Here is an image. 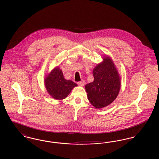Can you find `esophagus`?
I'll list each match as a JSON object with an SVG mask.
<instances>
[{"label":"esophagus","mask_w":159,"mask_h":159,"mask_svg":"<svg viewBox=\"0 0 159 159\" xmlns=\"http://www.w3.org/2000/svg\"><path fill=\"white\" fill-rule=\"evenodd\" d=\"M78 85H80V87H83L84 85V84H85V81H84V80H81V81H80V82H78Z\"/></svg>","instance_id":"34e87169"}]
</instances>
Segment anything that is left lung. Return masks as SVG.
<instances>
[{"mask_svg": "<svg viewBox=\"0 0 159 159\" xmlns=\"http://www.w3.org/2000/svg\"><path fill=\"white\" fill-rule=\"evenodd\" d=\"M94 81L85 86L89 102L95 108H104L117 98L121 87V76L112 59L103 61L93 70Z\"/></svg>", "mask_w": 159, "mask_h": 159, "instance_id": "1", "label": "left lung"}]
</instances>
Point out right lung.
<instances>
[{
	"instance_id": "obj_1",
	"label": "right lung",
	"mask_w": 159,
	"mask_h": 159,
	"mask_svg": "<svg viewBox=\"0 0 159 159\" xmlns=\"http://www.w3.org/2000/svg\"><path fill=\"white\" fill-rule=\"evenodd\" d=\"M44 84L48 93L53 99L58 100L66 98L72 90L78 85L71 80H66L59 66L54 67L45 75Z\"/></svg>"
}]
</instances>
